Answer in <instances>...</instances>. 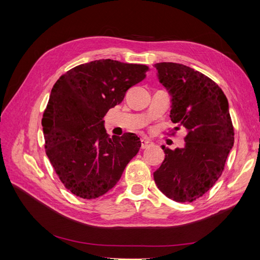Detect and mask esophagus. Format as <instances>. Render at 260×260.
Instances as JSON below:
<instances>
[{"label": "esophagus", "instance_id": "obj_1", "mask_svg": "<svg viewBox=\"0 0 260 260\" xmlns=\"http://www.w3.org/2000/svg\"><path fill=\"white\" fill-rule=\"evenodd\" d=\"M153 144V142L151 140L146 139V137H144V139L141 140V147L142 148H146L148 146H151Z\"/></svg>", "mask_w": 260, "mask_h": 260}]
</instances>
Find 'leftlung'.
Returning <instances> with one entry per match:
<instances>
[{
    "instance_id": "left-lung-1",
    "label": "left lung",
    "mask_w": 260,
    "mask_h": 260,
    "mask_svg": "<svg viewBox=\"0 0 260 260\" xmlns=\"http://www.w3.org/2000/svg\"><path fill=\"white\" fill-rule=\"evenodd\" d=\"M154 66L171 97V120L178 124L175 129L182 127L186 133L183 147L162 146L165 157L154 181L168 198L192 202L218 181L234 146L228 99L214 81L187 66Z\"/></svg>"
}]
</instances>
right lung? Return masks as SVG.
<instances>
[{
    "label": "right lung",
    "mask_w": 260,
    "mask_h": 260,
    "mask_svg": "<svg viewBox=\"0 0 260 260\" xmlns=\"http://www.w3.org/2000/svg\"><path fill=\"white\" fill-rule=\"evenodd\" d=\"M148 68L101 59L79 64L52 87L42 118L46 153L60 181L82 199H96L116 185L140 151L134 133L109 137L104 117Z\"/></svg>",
    "instance_id": "right-lung-1"
}]
</instances>
